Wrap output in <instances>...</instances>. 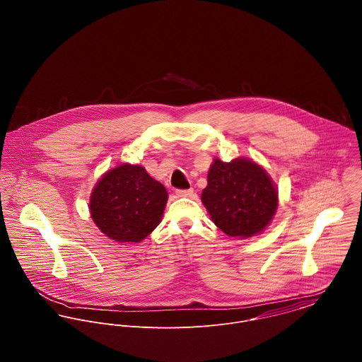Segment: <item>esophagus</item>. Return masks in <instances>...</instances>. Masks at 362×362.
Instances as JSON below:
<instances>
[{
	"label": "esophagus",
	"instance_id": "34e87169",
	"mask_svg": "<svg viewBox=\"0 0 362 362\" xmlns=\"http://www.w3.org/2000/svg\"><path fill=\"white\" fill-rule=\"evenodd\" d=\"M175 195L178 198H192L194 197V189H178L175 191Z\"/></svg>",
	"mask_w": 362,
	"mask_h": 362
}]
</instances>
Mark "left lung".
<instances>
[{
	"label": "left lung",
	"mask_w": 362,
	"mask_h": 362,
	"mask_svg": "<svg viewBox=\"0 0 362 362\" xmlns=\"http://www.w3.org/2000/svg\"><path fill=\"white\" fill-rule=\"evenodd\" d=\"M202 204L211 221L227 235L247 240L260 234L279 206L277 187L257 161L213 158Z\"/></svg>",
	"instance_id": "left-lung-1"
}]
</instances>
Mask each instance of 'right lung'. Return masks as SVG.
Instances as JSON below:
<instances>
[{
	"instance_id": "add662e5",
	"label": "right lung",
	"mask_w": 362,
	"mask_h": 362,
	"mask_svg": "<svg viewBox=\"0 0 362 362\" xmlns=\"http://www.w3.org/2000/svg\"><path fill=\"white\" fill-rule=\"evenodd\" d=\"M167 201V189L145 167L122 163L96 182L89 209L95 224L108 238L141 243L160 224Z\"/></svg>"
}]
</instances>
